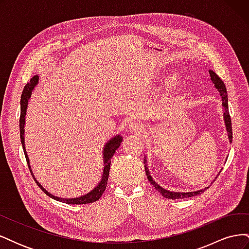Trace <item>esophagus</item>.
I'll return each instance as SVG.
<instances>
[{"label":"esophagus","mask_w":249,"mask_h":249,"mask_svg":"<svg viewBox=\"0 0 249 249\" xmlns=\"http://www.w3.org/2000/svg\"><path fill=\"white\" fill-rule=\"evenodd\" d=\"M143 129H144V126H143V124L138 122H133L132 124H129V131L132 133L143 132Z\"/></svg>","instance_id":"1"}]
</instances>
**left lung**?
Instances as JSON below:
<instances>
[{
	"mask_svg": "<svg viewBox=\"0 0 249 249\" xmlns=\"http://www.w3.org/2000/svg\"><path fill=\"white\" fill-rule=\"evenodd\" d=\"M210 73V77H211V81L213 82V84L215 86V88L218 90V92H219L220 96H221V101H222V109H223V120H224V125H225V129H227V133H228V137H229V141L230 143H231L232 141V131H231V116H230V113H229V101H228V92H227V88H225L224 83L222 82V80L217 76L216 72H214L213 71H209ZM144 167H145V173L147 176L148 178V182L152 184L155 189L159 191L161 193V195L163 197H166L169 199H176V198H185V197H191V196H195V195H199L201 193L205 192L206 189H208V187L205 188H201L199 190H195V191H189V192H178V191H170L167 189H164L163 187H161L159 184H157L155 182V179L152 178L147 167V164H146V157H144ZM221 172V170L219 171V173ZM219 173H218L217 176H219ZM217 178V177L215 178ZM215 179H213L211 184L214 182Z\"/></svg>",
	"mask_w": 249,
	"mask_h": 249,
	"instance_id": "1",
	"label": "left lung"
}]
</instances>
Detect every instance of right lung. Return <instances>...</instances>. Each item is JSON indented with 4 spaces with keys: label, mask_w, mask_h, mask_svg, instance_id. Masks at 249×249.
Masks as SVG:
<instances>
[{
    "label": "right lung",
    "mask_w": 249,
    "mask_h": 249,
    "mask_svg": "<svg viewBox=\"0 0 249 249\" xmlns=\"http://www.w3.org/2000/svg\"><path fill=\"white\" fill-rule=\"evenodd\" d=\"M39 82V77L38 74H35V76L30 80L29 83H27V85L25 86L24 90H22V93L20 96V118H19V132H20V141H21V145L22 148H24V153H25V157L26 160L28 163V166L30 171H31V175L33 176V178L36 182V184L39 186L40 189L46 193L48 196L52 197L53 199H55L57 201H61L64 203H69V205H85V203H91L94 202L96 200H99L101 198V196L103 195L105 189L107 187V183H108V178H109V171H110V165H111V158L113 157V155L115 154L116 149L122 144L123 136L122 135H115L114 137H112L109 141H107L105 143L104 148H103V161H104V168H103V175H102V178L93 189L91 191H89L88 193L81 195V196L78 197H72V198H62V197H58L55 196L54 194L50 193L49 191H47L44 188L41 186V184L37 180L33 175L32 169H31V165H30V160L28 154L26 152V146H25V124H26V115H27V108H28V104H29V100L30 97L32 95L33 90L35 89V87L37 86Z\"/></svg>",
    "instance_id": "1"
}]
</instances>
